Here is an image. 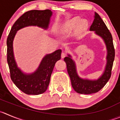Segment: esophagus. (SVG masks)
<instances>
[{
    "label": "esophagus",
    "instance_id": "esophagus-1",
    "mask_svg": "<svg viewBox=\"0 0 120 120\" xmlns=\"http://www.w3.org/2000/svg\"><path fill=\"white\" fill-rule=\"evenodd\" d=\"M66 56V52H62V53H61V58H62V59H63V58L65 57Z\"/></svg>",
    "mask_w": 120,
    "mask_h": 120
}]
</instances>
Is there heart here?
Returning <instances> with one entry per match:
<instances>
[{
	"label": "heart",
	"mask_w": 120,
	"mask_h": 120,
	"mask_svg": "<svg viewBox=\"0 0 120 120\" xmlns=\"http://www.w3.org/2000/svg\"><path fill=\"white\" fill-rule=\"evenodd\" d=\"M88 26V23L85 20H80L78 16L66 20L57 25L56 31L59 35L69 34L75 30L76 35H80Z\"/></svg>",
	"instance_id": "b5f03b06"
}]
</instances>
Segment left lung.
Returning a JSON list of instances; mask_svg holds the SVG:
<instances>
[{"mask_svg": "<svg viewBox=\"0 0 120 120\" xmlns=\"http://www.w3.org/2000/svg\"><path fill=\"white\" fill-rule=\"evenodd\" d=\"M94 18L90 31H95V34L102 39L106 45L107 51V63L102 75L98 79L94 80L80 78L77 72L75 61L73 60L71 56L68 54V56L64 59L66 63L67 70L71 80V86L76 92L81 94L96 93L105 85L111 75L112 68L115 57V50L111 34L97 12H95Z\"/></svg>", "mask_w": 120, "mask_h": 120, "instance_id": "8db88e82", "label": "left lung"}]
</instances>
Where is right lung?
<instances>
[{"instance_id": "right-lung-1", "label": "right lung", "mask_w": 120, "mask_h": 120, "mask_svg": "<svg viewBox=\"0 0 120 120\" xmlns=\"http://www.w3.org/2000/svg\"><path fill=\"white\" fill-rule=\"evenodd\" d=\"M52 14V11L49 9L25 12L15 22L7 38V61L11 79L20 90L28 95H37L46 91L55 64L61 59V50L45 55L35 71L26 73L18 68L15 59L13 40L17 31L26 26H37L47 30Z\"/></svg>"}]
</instances>
